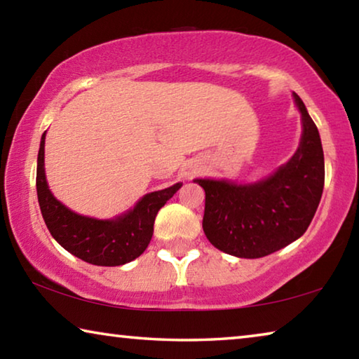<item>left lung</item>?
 <instances>
[{
    "instance_id": "obj_1",
    "label": "left lung",
    "mask_w": 359,
    "mask_h": 359,
    "mask_svg": "<svg viewBox=\"0 0 359 359\" xmlns=\"http://www.w3.org/2000/svg\"><path fill=\"white\" fill-rule=\"evenodd\" d=\"M302 117L299 147L287 165L257 184L196 179L205 191L203 229L218 250L238 258L271 255L306 233L325 185V156L317 125L293 93Z\"/></svg>"
}]
</instances>
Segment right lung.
I'll return each instance as SVG.
<instances>
[{"label": "right lung", "mask_w": 359, "mask_h": 359, "mask_svg": "<svg viewBox=\"0 0 359 359\" xmlns=\"http://www.w3.org/2000/svg\"><path fill=\"white\" fill-rule=\"evenodd\" d=\"M46 133L41 137L36 190L48 231L65 250L95 266H121L141 257L154 236L155 217L182 184L145 194L135 209L114 220L83 217L66 208L48 190L44 169Z\"/></svg>", "instance_id": "add662e5"}]
</instances>
